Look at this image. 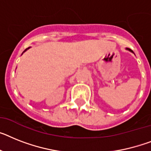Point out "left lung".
<instances>
[{"instance_id":"8db88e82","label":"left lung","mask_w":151,"mask_h":151,"mask_svg":"<svg viewBox=\"0 0 151 151\" xmlns=\"http://www.w3.org/2000/svg\"><path fill=\"white\" fill-rule=\"evenodd\" d=\"M127 50H130V51L133 52V50H131V49H130V48H127ZM133 53H134V52H133Z\"/></svg>"}]
</instances>
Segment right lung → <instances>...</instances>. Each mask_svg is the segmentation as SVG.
Listing matches in <instances>:
<instances>
[{
  "instance_id": "1",
  "label": "right lung",
  "mask_w": 151,
  "mask_h": 151,
  "mask_svg": "<svg viewBox=\"0 0 151 151\" xmlns=\"http://www.w3.org/2000/svg\"><path fill=\"white\" fill-rule=\"evenodd\" d=\"M29 48V47H28ZM28 48H27V49H28ZM27 49H26V50H27ZM25 50H24V51H25Z\"/></svg>"
}]
</instances>
